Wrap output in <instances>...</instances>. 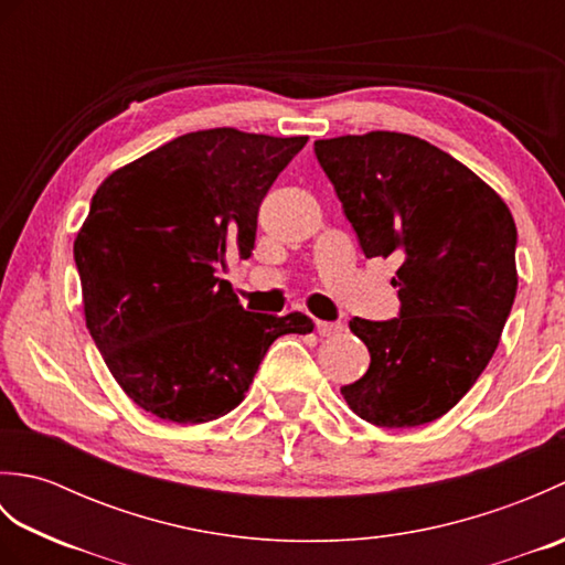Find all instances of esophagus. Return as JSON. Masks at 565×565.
I'll use <instances>...</instances> for the list:
<instances>
[{
    "instance_id": "1",
    "label": "esophagus",
    "mask_w": 565,
    "mask_h": 565,
    "mask_svg": "<svg viewBox=\"0 0 565 565\" xmlns=\"http://www.w3.org/2000/svg\"><path fill=\"white\" fill-rule=\"evenodd\" d=\"M342 322H328V320H316V330L320 338H332V334L342 332Z\"/></svg>"
}]
</instances>
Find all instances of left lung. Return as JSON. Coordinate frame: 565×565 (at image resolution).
<instances>
[{
    "label": "left lung",
    "instance_id": "1",
    "mask_svg": "<svg viewBox=\"0 0 565 565\" xmlns=\"http://www.w3.org/2000/svg\"><path fill=\"white\" fill-rule=\"evenodd\" d=\"M366 257H395L401 313L352 318L366 374L342 386L376 427H417L449 413L495 354L518 294V227L483 179L415 136L371 130L316 140Z\"/></svg>",
    "mask_w": 565,
    "mask_h": 565
}]
</instances>
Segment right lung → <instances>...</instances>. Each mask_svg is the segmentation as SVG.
Here are the masks:
<instances>
[{
    "label": "right lung",
    "instance_id": "right-lung-1",
    "mask_svg": "<svg viewBox=\"0 0 565 565\" xmlns=\"http://www.w3.org/2000/svg\"><path fill=\"white\" fill-rule=\"evenodd\" d=\"M306 136L211 128L179 136L104 179L75 239L84 318L118 386L146 413L201 425L245 401L303 313L239 306L227 257L252 255L259 203Z\"/></svg>",
    "mask_w": 565,
    "mask_h": 565
}]
</instances>
